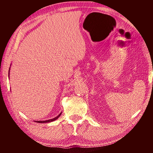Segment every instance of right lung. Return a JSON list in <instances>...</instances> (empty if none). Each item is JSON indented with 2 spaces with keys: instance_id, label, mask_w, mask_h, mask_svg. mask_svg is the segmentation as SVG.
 <instances>
[{
  "instance_id": "right-lung-1",
  "label": "right lung",
  "mask_w": 153,
  "mask_h": 153,
  "mask_svg": "<svg viewBox=\"0 0 153 153\" xmlns=\"http://www.w3.org/2000/svg\"><path fill=\"white\" fill-rule=\"evenodd\" d=\"M10 72V71H9ZM60 115H61V113H60V114L58 115V116H57V117H56V118H53V119H51V120H44V121H36V123H49V122H52V121H53V120H56V119H58V117H59Z\"/></svg>"
}]
</instances>
